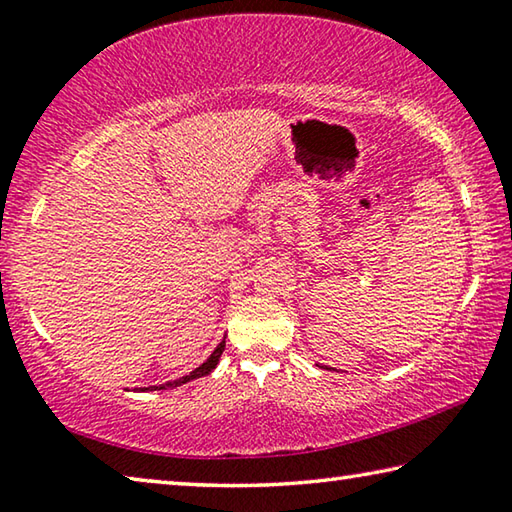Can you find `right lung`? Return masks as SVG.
<instances>
[{"mask_svg": "<svg viewBox=\"0 0 512 512\" xmlns=\"http://www.w3.org/2000/svg\"><path fill=\"white\" fill-rule=\"evenodd\" d=\"M223 348H225V339H223L219 345H216V350L210 354V359H207V361L203 363V366H198L194 372H189V375L180 377V379H176V381H169V384L149 386V388H146V391H153V388H158V391H164V388H176V386H183V384H187V381H192V379H196V377H205V375H210V372L216 368V363H219V359H221Z\"/></svg>", "mask_w": 512, "mask_h": 512, "instance_id": "1", "label": "right lung"}]
</instances>
